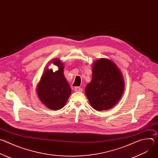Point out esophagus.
Instances as JSON below:
<instances>
[{"mask_svg":"<svg viewBox=\"0 0 158 158\" xmlns=\"http://www.w3.org/2000/svg\"><path fill=\"white\" fill-rule=\"evenodd\" d=\"M74 91L76 92H82V89L80 87H74Z\"/></svg>","mask_w":158,"mask_h":158,"instance_id":"esophagus-1","label":"esophagus"}]
</instances>
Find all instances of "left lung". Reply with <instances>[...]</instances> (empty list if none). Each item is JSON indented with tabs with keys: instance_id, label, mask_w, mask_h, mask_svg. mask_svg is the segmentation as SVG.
I'll use <instances>...</instances> for the list:
<instances>
[{
	"instance_id": "obj_1",
	"label": "left lung",
	"mask_w": 158,
	"mask_h": 158,
	"mask_svg": "<svg viewBox=\"0 0 158 158\" xmlns=\"http://www.w3.org/2000/svg\"><path fill=\"white\" fill-rule=\"evenodd\" d=\"M92 80L85 88L90 104L102 111L114 107L121 98L125 83L123 74L111 60L101 58L93 65Z\"/></svg>"
}]
</instances>
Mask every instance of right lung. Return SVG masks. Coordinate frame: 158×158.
Returning <instances> with one entry per match:
<instances>
[{
    "label": "right lung",
    "mask_w": 158,
    "mask_h": 158,
    "mask_svg": "<svg viewBox=\"0 0 158 158\" xmlns=\"http://www.w3.org/2000/svg\"><path fill=\"white\" fill-rule=\"evenodd\" d=\"M50 63L57 65L58 70L53 72L46 67L36 86V92L44 105L52 110H59L65 105L71 89L64 75V63L59 59H54Z\"/></svg>",
    "instance_id": "right-lung-1"
}]
</instances>
